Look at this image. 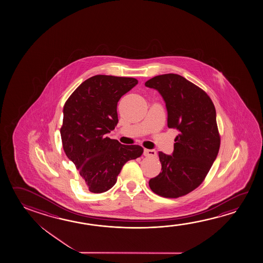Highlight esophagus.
I'll list each match as a JSON object with an SVG mask.
<instances>
[{
  "label": "esophagus",
  "instance_id": "1",
  "mask_svg": "<svg viewBox=\"0 0 263 263\" xmlns=\"http://www.w3.org/2000/svg\"><path fill=\"white\" fill-rule=\"evenodd\" d=\"M143 155H144V156H147V157H150V156L155 157V156H156V152L153 150V149H144Z\"/></svg>",
  "mask_w": 263,
  "mask_h": 263
}]
</instances>
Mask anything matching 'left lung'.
I'll use <instances>...</instances> for the list:
<instances>
[{"mask_svg": "<svg viewBox=\"0 0 263 263\" xmlns=\"http://www.w3.org/2000/svg\"><path fill=\"white\" fill-rule=\"evenodd\" d=\"M145 86L160 93L167 110V126L179 132L172 156L158 153L162 171L149 180V186L159 196H184L202 183L218 155L214 103L199 86L175 73L155 76Z\"/></svg>", "mask_w": 263, "mask_h": 263, "instance_id": "8db88e82", "label": "left lung"}]
</instances>
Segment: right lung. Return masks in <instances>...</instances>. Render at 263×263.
<instances>
[{
	"label": "right lung",
	"instance_id": "add662e5",
	"mask_svg": "<svg viewBox=\"0 0 263 263\" xmlns=\"http://www.w3.org/2000/svg\"><path fill=\"white\" fill-rule=\"evenodd\" d=\"M137 84V79L130 77L92 76L64 104L63 150L93 193L111 189L125 163L143 154V147L124 145L106 135L118 124L120 98Z\"/></svg>",
	"mask_w": 263,
	"mask_h": 263
}]
</instances>
